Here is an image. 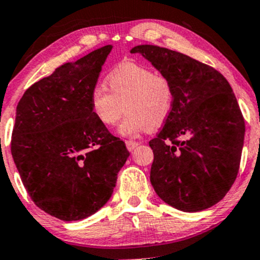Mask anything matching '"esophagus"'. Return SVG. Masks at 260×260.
Wrapping results in <instances>:
<instances>
[{
	"instance_id": "esophagus-1",
	"label": "esophagus",
	"mask_w": 260,
	"mask_h": 260,
	"mask_svg": "<svg viewBox=\"0 0 260 260\" xmlns=\"http://www.w3.org/2000/svg\"><path fill=\"white\" fill-rule=\"evenodd\" d=\"M126 147L129 151H133L134 149L138 147V143L133 142V140H126Z\"/></svg>"
}]
</instances>
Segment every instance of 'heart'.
<instances>
[{"mask_svg":"<svg viewBox=\"0 0 260 260\" xmlns=\"http://www.w3.org/2000/svg\"><path fill=\"white\" fill-rule=\"evenodd\" d=\"M109 90L96 85L90 94V107L95 117L106 127L126 118L118 127L123 137L139 136L149 128L160 127L171 115L175 91L171 80L137 63L113 70L106 78Z\"/></svg>","mask_w":260,"mask_h":260,"instance_id":"heart-1","label":"heart"}]
</instances>
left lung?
Wrapping results in <instances>:
<instances>
[{"label":"left lung","mask_w":260,"mask_h":260,"mask_svg":"<svg viewBox=\"0 0 260 260\" xmlns=\"http://www.w3.org/2000/svg\"><path fill=\"white\" fill-rule=\"evenodd\" d=\"M131 53L174 85L171 115L149 142L155 192L186 213L213 207L234 184L243 148L244 120L231 85L210 66L165 47L138 45Z\"/></svg>","instance_id":"8db88e82"}]
</instances>
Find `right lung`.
<instances>
[{
  "mask_svg": "<svg viewBox=\"0 0 260 260\" xmlns=\"http://www.w3.org/2000/svg\"><path fill=\"white\" fill-rule=\"evenodd\" d=\"M112 45L56 68L19 100L11 151L35 205L63 221L96 213L111 198L129 153L98 121L90 94Z\"/></svg>",
  "mask_w": 260,
  "mask_h": 260,
  "instance_id": "1",
  "label": "right lung"
}]
</instances>
